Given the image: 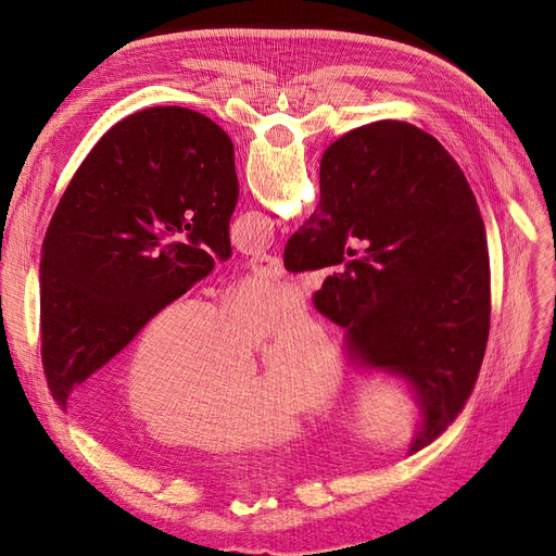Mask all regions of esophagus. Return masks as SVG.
<instances>
[{
    "instance_id": "34e87169",
    "label": "esophagus",
    "mask_w": 556,
    "mask_h": 556,
    "mask_svg": "<svg viewBox=\"0 0 556 556\" xmlns=\"http://www.w3.org/2000/svg\"><path fill=\"white\" fill-rule=\"evenodd\" d=\"M250 271L260 280H278L282 276V262L274 255H257L248 262Z\"/></svg>"
}]
</instances>
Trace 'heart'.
I'll use <instances>...</instances> for the list:
<instances>
[{
    "instance_id": "b5f03b06",
    "label": "heart",
    "mask_w": 556,
    "mask_h": 556,
    "mask_svg": "<svg viewBox=\"0 0 556 556\" xmlns=\"http://www.w3.org/2000/svg\"><path fill=\"white\" fill-rule=\"evenodd\" d=\"M301 296L245 282L213 311L201 301L164 308L134 350L125 408L153 439L211 452L271 445L292 429V413L325 410L341 380L327 336L299 319L266 350V380H252L248 348L294 323Z\"/></svg>"
}]
</instances>
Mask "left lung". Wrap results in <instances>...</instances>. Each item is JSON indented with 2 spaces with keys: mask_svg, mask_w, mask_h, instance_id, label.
Instances as JSON below:
<instances>
[{
  "mask_svg": "<svg viewBox=\"0 0 556 556\" xmlns=\"http://www.w3.org/2000/svg\"><path fill=\"white\" fill-rule=\"evenodd\" d=\"M237 199L231 139L197 111L146 109L99 139L43 239L41 362L62 410L76 384L231 257Z\"/></svg>",
  "mask_w": 556,
  "mask_h": 556,
  "instance_id": "1",
  "label": "left lung"
}]
</instances>
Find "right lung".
<instances>
[{"label":"right lung","instance_id":"add662e5","mask_svg":"<svg viewBox=\"0 0 556 556\" xmlns=\"http://www.w3.org/2000/svg\"><path fill=\"white\" fill-rule=\"evenodd\" d=\"M333 266L315 308L352 364L413 390L410 454L454 422L490 336V252L470 185L431 134L401 121L348 131L319 162V204L285 245L292 274Z\"/></svg>","mask_w":556,"mask_h":556}]
</instances>
